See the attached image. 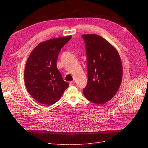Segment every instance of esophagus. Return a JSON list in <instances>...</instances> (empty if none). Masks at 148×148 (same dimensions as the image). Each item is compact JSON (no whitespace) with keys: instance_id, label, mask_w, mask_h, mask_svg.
I'll list each match as a JSON object with an SVG mask.
<instances>
[{"instance_id":"esophagus-1","label":"esophagus","mask_w":148,"mask_h":148,"mask_svg":"<svg viewBox=\"0 0 148 148\" xmlns=\"http://www.w3.org/2000/svg\"><path fill=\"white\" fill-rule=\"evenodd\" d=\"M74 84H75V82H74V81H71V82H70V86H74Z\"/></svg>"}]
</instances>
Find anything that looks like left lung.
Segmentation results:
<instances>
[{
	"mask_svg": "<svg viewBox=\"0 0 148 148\" xmlns=\"http://www.w3.org/2000/svg\"><path fill=\"white\" fill-rule=\"evenodd\" d=\"M86 43L88 82L83 93L92 103L103 104L117 92L122 81V65L117 50L94 34H82Z\"/></svg>",
	"mask_w": 148,
	"mask_h": 148,
	"instance_id": "8db88e82",
	"label": "left lung"
}]
</instances>
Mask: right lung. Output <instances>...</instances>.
Returning <instances> with one entry per match:
<instances>
[{
  "label": "right lung",
  "instance_id": "add662e5",
  "mask_svg": "<svg viewBox=\"0 0 148 148\" xmlns=\"http://www.w3.org/2000/svg\"><path fill=\"white\" fill-rule=\"evenodd\" d=\"M71 36L42 42L32 51L25 69V82L28 92L39 103L51 105L57 102L69 84L57 68L58 54Z\"/></svg>",
  "mask_w": 148,
  "mask_h": 148
}]
</instances>
